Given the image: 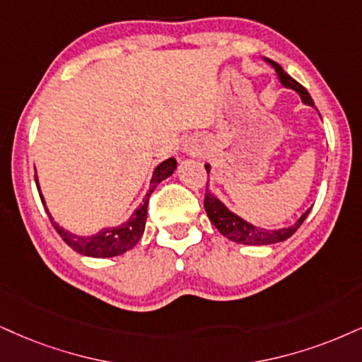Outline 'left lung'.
Wrapping results in <instances>:
<instances>
[{
    "instance_id": "left-lung-1",
    "label": "left lung",
    "mask_w": 362,
    "mask_h": 362,
    "mask_svg": "<svg viewBox=\"0 0 362 362\" xmlns=\"http://www.w3.org/2000/svg\"><path fill=\"white\" fill-rule=\"evenodd\" d=\"M270 64L275 69L276 75H279L280 83H282L284 87L293 88V90L300 95V99L304 104L314 107V100H312L309 92H307L305 88L297 82V80L290 77V75L285 72L279 64H275V62H270ZM204 168H206V173H209V164H206ZM204 209H206L209 220H211L213 225L216 226L218 231H220L223 236H226V238L231 240V242L243 243V245H272V243L284 242V240L290 238V236L296 233L298 226L304 223V220L310 211V209H307L304 215L298 218L296 225L288 226V228H280V230L258 228V226H253L252 223H247L240 216H236L235 213H231L230 209L226 208L215 194L209 193L208 189H206V194H204Z\"/></svg>"
}]
</instances>
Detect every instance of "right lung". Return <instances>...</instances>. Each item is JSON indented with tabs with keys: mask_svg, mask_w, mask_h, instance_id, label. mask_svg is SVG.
<instances>
[{
	"mask_svg": "<svg viewBox=\"0 0 362 362\" xmlns=\"http://www.w3.org/2000/svg\"><path fill=\"white\" fill-rule=\"evenodd\" d=\"M176 164H177L176 159L169 158L166 160H163V163H160L159 166L154 169L153 180H151L149 191H147L144 202H142L141 206L132 213V216L129 218L124 225L100 230L99 233L92 235V236H78V235H74V233H70V231L64 230L62 226H58L57 223L53 221L52 215L48 213V209H47L48 218H50L52 225L55 226L57 233L62 236V240H64V242L69 245L70 248L75 250V252L82 253V255H86V257H95V258H110V257L122 255V253H126V252H129V250H132L134 247H136L137 242L141 240V236H142V233H144V228H146L149 196L153 194L156 186H158L160 181L171 176V174L174 173V169H176ZM35 182H37V188H38L40 198H42L43 206L47 208V204H45V199L42 196V191H40L37 174H35Z\"/></svg>",
	"mask_w": 362,
	"mask_h": 362,
	"instance_id": "1",
	"label": "right lung"
}]
</instances>
